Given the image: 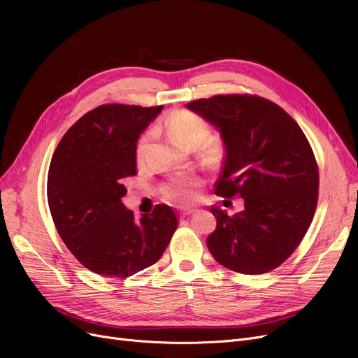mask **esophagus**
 Returning a JSON list of instances; mask_svg holds the SVG:
<instances>
[{"label":"esophagus","instance_id":"esophagus-1","mask_svg":"<svg viewBox=\"0 0 358 358\" xmlns=\"http://www.w3.org/2000/svg\"><path fill=\"white\" fill-rule=\"evenodd\" d=\"M196 210L194 209H181L180 210V215L182 216V217H185V216H189V215H192V213H194Z\"/></svg>","mask_w":358,"mask_h":358}]
</instances>
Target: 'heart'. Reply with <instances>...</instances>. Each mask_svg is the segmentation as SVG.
Here are the masks:
<instances>
[{
    "label": "heart",
    "mask_w": 358,
    "mask_h": 358,
    "mask_svg": "<svg viewBox=\"0 0 358 358\" xmlns=\"http://www.w3.org/2000/svg\"><path fill=\"white\" fill-rule=\"evenodd\" d=\"M166 129H168V134L171 135V138L185 149L199 148L209 135V126L206 123V120L194 115V113L185 111V110L174 111L166 120ZM149 138L150 135L145 134L136 145L138 161H142L145 157V150H146ZM206 150H208L209 155H213L217 150V146L213 142H208L206 143ZM199 184H200V180L194 176L177 177L164 187V193L168 199H171L177 203L189 204L196 201L199 197V193H197Z\"/></svg>",
    "instance_id": "b5f03b06"
}]
</instances>
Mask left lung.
I'll list each match as a JSON object with an SVG mask.
<instances>
[{"label":"left lung","instance_id":"obj_1","mask_svg":"<svg viewBox=\"0 0 358 358\" xmlns=\"http://www.w3.org/2000/svg\"><path fill=\"white\" fill-rule=\"evenodd\" d=\"M187 108L222 135L227 157L216 194L243 200L234 216L210 208L217 223L206 239L210 254L241 274L277 268L302 242L316 210L319 173L305 134L280 106L251 94L200 99Z\"/></svg>","mask_w":358,"mask_h":358}]
</instances>
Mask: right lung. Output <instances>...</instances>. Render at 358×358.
I'll return each mask as SVG.
<instances>
[{
	"mask_svg": "<svg viewBox=\"0 0 358 358\" xmlns=\"http://www.w3.org/2000/svg\"><path fill=\"white\" fill-rule=\"evenodd\" d=\"M162 110L103 104L69 127L50 161L48 203L53 223L81 264L126 278L155 264L178 220L166 204L136 220L122 203L136 176V142Z\"/></svg>",
	"mask_w": 358,
	"mask_h": 358,
	"instance_id": "add662e5",
	"label": "right lung"
}]
</instances>
